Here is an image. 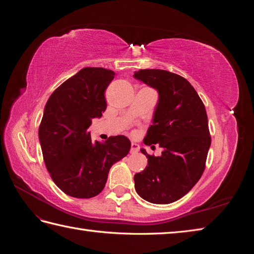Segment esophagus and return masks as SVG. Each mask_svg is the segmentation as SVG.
Wrapping results in <instances>:
<instances>
[{
  "label": "esophagus",
  "mask_w": 254,
  "mask_h": 254,
  "mask_svg": "<svg viewBox=\"0 0 254 254\" xmlns=\"http://www.w3.org/2000/svg\"><path fill=\"white\" fill-rule=\"evenodd\" d=\"M139 149H140L139 144H136V143L132 142V143H131V149H130V152H131V153H135V152L139 151Z\"/></svg>",
  "instance_id": "obj_1"
}]
</instances>
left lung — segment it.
<instances>
[{"instance_id":"1","label":"left lung","mask_w":254,"mask_h":254,"mask_svg":"<svg viewBox=\"0 0 254 254\" xmlns=\"http://www.w3.org/2000/svg\"><path fill=\"white\" fill-rule=\"evenodd\" d=\"M133 76L158 91L144 144L163 148L160 157L141 149L148 165L134 175L135 190L148 202L172 203L188 194L204 171L211 146L205 107L193 86L178 74L150 68Z\"/></svg>"}]
</instances>
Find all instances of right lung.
Returning <instances> with one entry per match:
<instances>
[{"instance_id": "add662e5", "label": "right lung", "mask_w": 254, "mask_h": 254, "mask_svg": "<svg viewBox=\"0 0 254 254\" xmlns=\"http://www.w3.org/2000/svg\"><path fill=\"white\" fill-rule=\"evenodd\" d=\"M114 75L104 67H83L60 84L45 105L39 126L43 160L53 181L68 196L98 195L111 166L131 147L124 135L92 141L88 130L107 108L105 91Z\"/></svg>"}]
</instances>
